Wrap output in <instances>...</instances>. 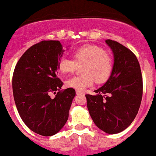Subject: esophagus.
Returning <instances> with one entry per match:
<instances>
[{
    "mask_svg": "<svg viewBox=\"0 0 156 156\" xmlns=\"http://www.w3.org/2000/svg\"><path fill=\"white\" fill-rule=\"evenodd\" d=\"M76 94L77 95H80V94H83L84 93L83 91H80V90H76Z\"/></svg>",
    "mask_w": 156,
    "mask_h": 156,
    "instance_id": "obj_1",
    "label": "esophagus"
}]
</instances>
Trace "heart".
Segmentation results:
<instances>
[{"label": "heart", "mask_w": 156, "mask_h": 156, "mask_svg": "<svg viewBox=\"0 0 156 156\" xmlns=\"http://www.w3.org/2000/svg\"><path fill=\"white\" fill-rule=\"evenodd\" d=\"M73 59L62 57L59 59L57 69L62 74L71 73L82 66L81 76H73L66 81V85L77 90H84L97 83L105 82L111 76L113 62L111 55L103 48L94 45H85L73 51Z\"/></svg>", "instance_id": "obj_1"}]
</instances>
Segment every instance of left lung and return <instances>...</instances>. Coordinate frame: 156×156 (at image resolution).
Returning <instances> with one entry per match:
<instances>
[{"label":"left lung","instance_id":"left-lung-1","mask_svg":"<svg viewBox=\"0 0 156 156\" xmlns=\"http://www.w3.org/2000/svg\"><path fill=\"white\" fill-rule=\"evenodd\" d=\"M113 55L110 77L95 95L86 94L87 106L94 124L106 133L128 127L139 111L142 98L141 69L136 55L118 42L106 40Z\"/></svg>","mask_w":156,"mask_h":156}]
</instances>
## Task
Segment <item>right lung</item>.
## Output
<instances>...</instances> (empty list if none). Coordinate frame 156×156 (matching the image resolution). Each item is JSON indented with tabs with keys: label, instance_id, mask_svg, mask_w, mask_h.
Listing matches in <instances>:
<instances>
[{
	"label": "right lung",
	"instance_id": "1",
	"mask_svg": "<svg viewBox=\"0 0 156 156\" xmlns=\"http://www.w3.org/2000/svg\"><path fill=\"white\" fill-rule=\"evenodd\" d=\"M65 50L58 40H43L30 47L18 60L12 77L14 99L20 116L36 133L53 136L63 127L76 95L60 90L57 64ZM58 91L55 98L51 93Z\"/></svg>",
	"mask_w": 156,
	"mask_h": 156
}]
</instances>
